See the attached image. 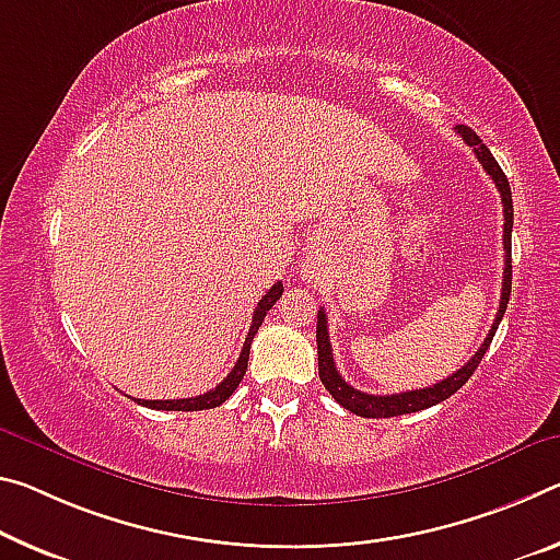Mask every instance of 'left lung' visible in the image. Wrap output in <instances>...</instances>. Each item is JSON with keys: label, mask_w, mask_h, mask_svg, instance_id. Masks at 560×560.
<instances>
[{"label": "left lung", "mask_w": 560, "mask_h": 560, "mask_svg": "<svg viewBox=\"0 0 560 560\" xmlns=\"http://www.w3.org/2000/svg\"><path fill=\"white\" fill-rule=\"evenodd\" d=\"M458 137H464L468 147L474 149V154L481 166L486 168V174L491 176L493 184L499 186L501 191V201H503V252H505V269H503V289H501V304H499V314L493 318L491 331H488L486 341L481 343L471 361L466 366H460L456 374H451L448 378L439 381L429 388H416V392H404V394H392V396H374V394H363L359 388H353L346 384L341 378L339 371H336L334 363V353H331V341H328V328H326V314L324 308L316 316V346H318V378L326 386V392L331 394L336 401H339L346 411L363 416V419H392V416H404V413H416L423 411V408H431L441 401H446L448 396H454L460 386L466 384L468 378L474 376V371L481 363L483 353L491 346L495 328H499L501 318L505 314V306H509V296H511V229H513V199H511V186L509 179H505L503 168L495 162L493 154L488 152L486 144H481V139L474 129L468 127H458Z\"/></svg>", "instance_id": "left-lung-1"}]
</instances>
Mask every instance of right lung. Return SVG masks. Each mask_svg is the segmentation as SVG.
I'll return each instance as SVG.
<instances>
[{
    "label": "right lung",
    "mask_w": 560,
    "mask_h": 560,
    "mask_svg": "<svg viewBox=\"0 0 560 560\" xmlns=\"http://www.w3.org/2000/svg\"><path fill=\"white\" fill-rule=\"evenodd\" d=\"M281 294H283V283L277 281L269 291H266L259 304H256V312L252 316V326H248L244 349H242V353H238L236 366L229 371V376L221 381L217 388H211V392L194 396V398H176V401H144V398H135V401L147 406V408H156V411H203V408H217L219 404H224L226 398L236 392V386L242 384V378L246 374V363H248V349H252L254 336H256V331H259L266 312L277 304V299H281Z\"/></svg>",
    "instance_id": "right-lung-1"
}]
</instances>
